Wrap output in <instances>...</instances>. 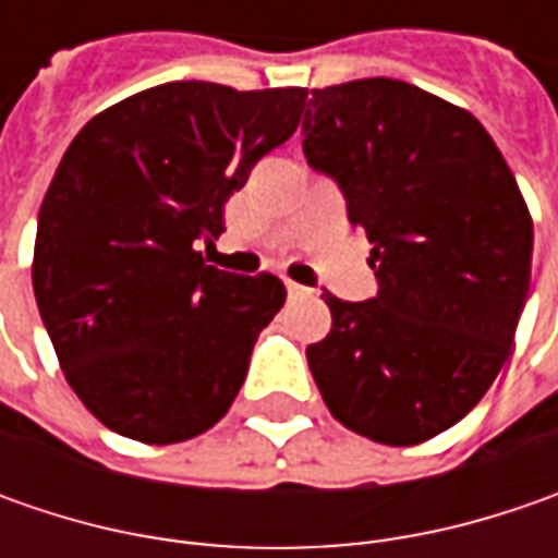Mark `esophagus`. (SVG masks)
Here are the masks:
<instances>
[{"mask_svg": "<svg viewBox=\"0 0 558 558\" xmlns=\"http://www.w3.org/2000/svg\"><path fill=\"white\" fill-rule=\"evenodd\" d=\"M286 289H289L291 298H304V294H311L307 286H298V282H291V279H286Z\"/></svg>", "mask_w": 558, "mask_h": 558, "instance_id": "esophagus-1", "label": "esophagus"}]
</instances>
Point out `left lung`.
<instances>
[{"mask_svg":"<svg viewBox=\"0 0 558 558\" xmlns=\"http://www.w3.org/2000/svg\"><path fill=\"white\" fill-rule=\"evenodd\" d=\"M304 155L341 185L378 279L360 304L323 294L332 329L307 348L313 381L363 438H435L512 354L534 247L519 183L465 108L388 76L313 89Z\"/></svg>","mask_w":558,"mask_h":558,"instance_id":"obj_1","label":"left lung"}]
</instances>
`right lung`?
<instances>
[{
  "label": "right lung",
  "instance_id": "right-lung-1",
  "mask_svg": "<svg viewBox=\"0 0 558 558\" xmlns=\"http://www.w3.org/2000/svg\"><path fill=\"white\" fill-rule=\"evenodd\" d=\"M304 86L177 80L89 120L39 207L33 294L61 373L123 438L180 444L229 413L282 279L207 267L198 242L251 167L291 140Z\"/></svg>",
  "mask_w": 558,
  "mask_h": 558
}]
</instances>
